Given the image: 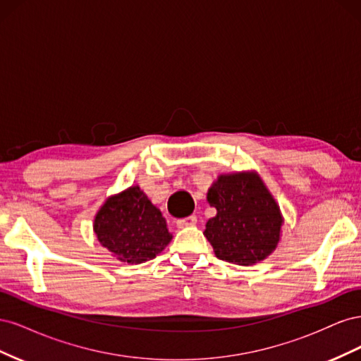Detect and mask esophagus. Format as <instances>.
<instances>
[{
    "mask_svg": "<svg viewBox=\"0 0 361 361\" xmlns=\"http://www.w3.org/2000/svg\"><path fill=\"white\" fill-rule=\"evenodd\" d=\"M195 223H197V216L195 215H190V216H185V218H180V220L176 221V224L179 227H188V226H194Z\"/></svg>",
    "mask_w": 361,
    "mask_h": 361,
    "instance_id": "1",
    "label": "esophagus"
}]
</instances>
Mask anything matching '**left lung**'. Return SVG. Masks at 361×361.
<instances>
[{
    "instance_id": "8db88e82",
    "label": "left lung",
    "mask_w": 361,
    "mask_h": 361,
    "mask_svg": "<svg viewBox=\"0 0 361 361\" xmlns=\"http://www.w3.org/2000/svg\"><path fill=\"white\" fill-rule=\"evenodd\" d=\"M206 199L216 215L207 220L203 235L218 259L248 267L276 250L283 216L256 171L221 174Z\"/></svg>"
}]
</instances>
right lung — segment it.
I'll return each mask as SVG.
<instances>
[{
	"instance_id": "add662e5",
	"label": "right lung",
	"mask_w": 361,
	"mask_h": 361,
	"mask_svg": "<svg viewBox=\"0 0 361 361\" xmlns=\"http://www.w3.org/2000/svg\"><path fill=\"white\" fill-rule=\"evenodd\" d=\"M93 231L102 247L130 265L154 259L173 238L166 218L138 185L105 200L94 216Z\"/></svg>"
}]
</instances>
